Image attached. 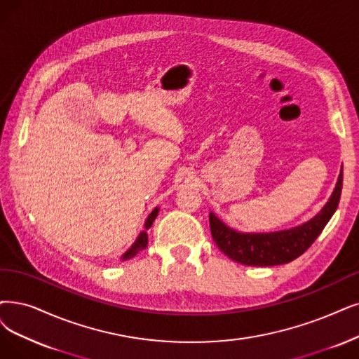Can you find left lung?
<instances>
[{"mask_svg":"<svg viewBox=\"0 0 359 359\" xmlns=\"http://www.w3.org/2000/svg\"><path fill=\"white\" fill-rule=\"evenodd\" d=\"M343 166L336 187L323 209L309 221L293 228L271 233H243L224 224L213 212L209 213L212 237L229 259L249 266H274L289 264L302 255L321 234L334 215L341 194Z\"/></svg>","mask_w":359,"mask_h":359,"instance_id":"left-lung-1","label":"left lung"}]
</instances>
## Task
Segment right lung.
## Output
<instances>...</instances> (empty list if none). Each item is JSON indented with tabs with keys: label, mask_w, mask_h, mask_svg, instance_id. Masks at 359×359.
Returning <instances> with one entry per match:
<instances>
[{
	"label": "right lung",
	"mask_w": 359,
	"mask_h": 359,
	"mask_svg": "<svg viewBox=\"0 0 359 359\" xmlns=\"http://www.w3.org/2000/svg\"><path fill=\"white\" fill-rule=\"evenodd\" d=\"M157 213H159V208H154V209L151 210V213L147 217L146 222H144V229H142V231L138 234L137 240L133 243V246L121 256V261H122V262H123V261H128V259H131V257H134L137 253H140L141 250H144V249L147 248V243H149L147 229L153 225V221L156 219Z\"/></svg>",
	"instance_id": "add662e5"
}]
</instances>
